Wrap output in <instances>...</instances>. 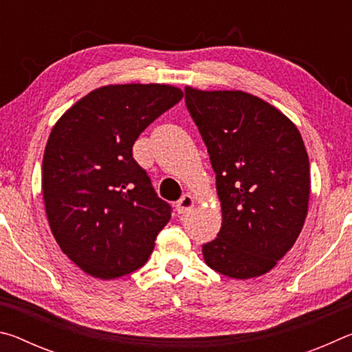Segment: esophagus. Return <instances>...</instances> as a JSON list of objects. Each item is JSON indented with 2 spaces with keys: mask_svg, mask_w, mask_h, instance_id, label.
Here are the masks:
<instances>
[{
  "mask_svg": "<svg viewBox=\"0 0 352 352\" xmlns=\"http://www.w3.org/2000/svg\"><path fill=\"white\" fill-rule=\"evenodd\" d=\"M194 208V199L192 195L184 194L183 197L177 201V212L178 214H186Z\"/></svg>",
  "mask_w": 352,
  "mask_h": 352,
  "instance_id": "34e87169",
  "label": "esophagus"
}]
</instances>
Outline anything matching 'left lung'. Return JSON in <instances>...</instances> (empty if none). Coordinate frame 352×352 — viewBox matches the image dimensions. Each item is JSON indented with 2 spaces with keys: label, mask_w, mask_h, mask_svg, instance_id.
<instances>
[{
  "label": "left lung",
  "mask_w": 352,
  "mask_h": 352,
  "mask_svg": "<svg viewBox=\"0 0 352 352\" xmlns=\"http://www.w3.org/2000/svg\"><path fill=\"white\" fill-rule=\"evenodd\" d=\"M184 102L216 172L222 228L201 247L212 270L234 279L270 272L307 216L311 168L295 124L243 91L184 88Z\"/></svg>",
  "instance_id": "left-lung-1"
}]
</instances>
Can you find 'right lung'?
Instances as JSON below:
<instances>
[{
    "mask_svg": "<svg viewBox=\"0 0 352 352\" xmlns=\"http://www.w3.org/2000/svg\"><path fill=\"white\" fill-rule=\"evenodd\" d=\"M183 98L160 83L109 85L88 93L51 130L41 189L62 252L100 279L138 270L172 208L135 162L141 132Z\"/></svg>",
    "mask_w": 352,
    "mask_h": 352,
    "instance_id": "add662e5",
    "label": "right lung"
}]
</instances>
